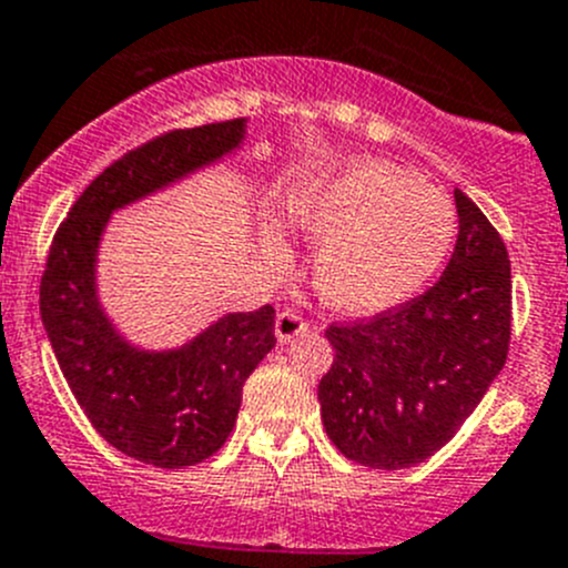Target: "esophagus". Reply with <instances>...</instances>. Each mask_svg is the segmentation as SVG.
<instances>
[{"mask_svg": "<svg viewBox=\"0 0 568 568\" xmlns=\"http://www.w3.org/2000/svg\"><path fill=\"white\" fill-rule=\"evenodd\" d=\"M305 331H308V322H305V316L296 314V311H283L277 316V322H274V333H277L280 342H291V338Z\"/></svg>", "mask_w": 568, "mask_h": 568, "instance_id": "1", "label": "esophagus"}]
</instances>
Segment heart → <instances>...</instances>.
<instances>
[{"instance_id": "b5f03b06", "label": "heart", "mask_w": 568, "mask_h": 568, "mask_svg": "<svg viewBox=\"0 0 568 568\" xmlns=\"http://www.w3.org/2000/svg\"><path fill=\"white\" fill-rule=\"evenodd\" d=\"M285 219L320 246L314 283L342 314L373 316L409 302L457 241V210L384 162H349L300 184Z\"/></svg>"}]
</instances>
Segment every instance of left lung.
<instances>
[{"instance_id": "left-lung-1", "label": "left lung", "mask_w": 568, "mask_h": 568, "mask_svg": "<svg viewBox=\"0 0 568 568\" xmlns=\"http://www.w3.org/2000/svg\"><path fill=\"white\" fill-rule=\"evenodd\" d=\"M459 235L437 283L369 320L325 331L322 423L364 468L400 470L437 454L479 406L510 349L507 246L485 212L454 190Z\"/></svg>"}]
</instances>
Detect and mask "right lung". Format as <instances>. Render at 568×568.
<instances>
[{
    "label": "right lung",
    "instance_id": "1",
    "mask_svg": "<svg viewBox=\"0 0 568 568\" xmlns=\"http://www.w3.org/2000/svg\"><path fill=\"white\" fill-rule=\"evenodd\" d=\"M243 123L164 131L111 162L55 230L41 274V322L78 406L105 443L153 468L199 465L226 443L243 384L277 344L274 308L226 314L182 349L142 353L100 311L94 252L111 210L230 153Z\"/></svg>",
    "mask_w": 568,
    "mask_h": 568
}]
</instances>
